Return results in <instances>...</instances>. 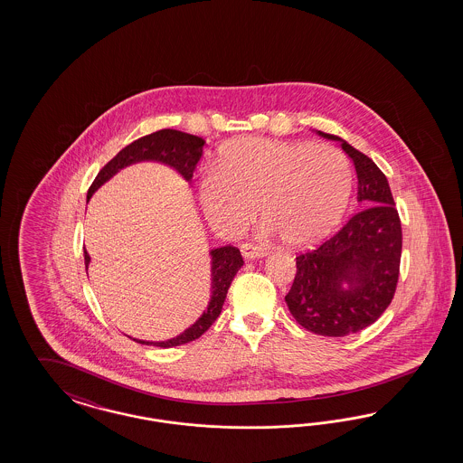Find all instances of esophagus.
Returning <instances> with one entry per match:
<instances>
[{
	"instance_id": "34e87169",
	"label": "esophagus",
	"mask_w": 463,
	"mask_h": 463,
	"mask_svg": "<svg viewBox=\"0 0 463 463\" xmlns=\"http://www.w3.org/2000/svg\"><path fill=\"white\" fill-rule=\"evenodd\" d=\"M241 252L246 260H254V258H263L267 256L268 250L261 244H251V242H246V244H241Z\"/></svg>"
}]
</instances>
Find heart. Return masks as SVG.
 <instances>
[{
    "instance_id": "b5f03b06",
    "label": "heart",
    "mask_w": 463,
    "mask_h": 463,
    "mask_svg": "<svg viewBox=\"0 0 463 463\" xmlns=\"http://www.w3.org/2000/svg\"><path fill=\"white\" fill-rule=\"evenodd\" d=\"M351 190L350 161L333 146L242 137L221 147L215 168L196 183V198L221 236H238L260 205L269 231L310 246L336 227Z\"/></svg>"
}]
</instances>
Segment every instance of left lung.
<instances>
[{"label":"left lung","instance_id":"8db88e82","mask_svg":"<svg viewBox=\"0 0 463 463\" xmlns=\"http://www.w3.org/2000/svg\"><path fill=\"white\" fill-rule=\"evenodd\" d=\"M339 140L358 178L360 209L335 236L300 252L285 302L314 335L341 337L375 323L392 302L402 251V227L385 175L346 140Z\"/></svg>","mask_w":463,"mask_h":463}]
</instances>
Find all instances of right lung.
I'll list each match as a JSON object with an SVG mask.
<instances>
[{"label":"right lung","instance_id":"obj_1","mask_svg":"<svg viewBox=\"0 0 463 463\" xmlns=\"http://www.w3.org/2000/svg\"><path fill=\"white\" fill-rule=\"evenodd\" d=\"M203 144L205 140L202 137H196L186 132H180L175 128H163L153 132L149 136H144L140 139L134 140L124 147L118 155L110 159L103 168L99 169L95 182L91 183L88 190V200L99 190V186L105 182H109L113 175L126 166H130L139 161H157L163 165H168L173 169H176L186 182L192 180L194 171L196 168V163L200 161L202 153H203ZM212 288L211 302L207 306V310L198 317L195 324H192L188 329H184L180 336L173 337L168 341H142V339H134L140 345H155L161 348H173L180 346L184 343L195 341L196 337L202 336L215 319L219 317L222 306H224L225 295L234 280L236 273L241 267L244 265L242 256L238 248L234 246H222L217 250H212ZM84 265L88 268L90 265V254L84 250Z\"/></svg>","mask_w":463,"mask_h":463}]
</instances>
